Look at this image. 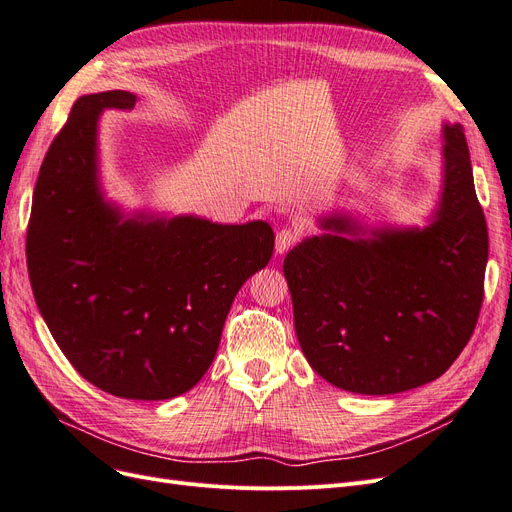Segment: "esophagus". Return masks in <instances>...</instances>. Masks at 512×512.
<instances>
[{"label": "esophagus", "mask_w": 512, "mask_h": 512, "mask_svg": "<svg viewBox=\"0 0 512 512\" xmlns=\"http://www.w3.org/2000/svg\"><path fill=\"white\" fill-rule=\"evenodd\" d=\"M297 239H299L297 232L290 230V228H282L280 232H277V237H275V252L277 254H286L290 247L297 243Z\"/></svg>", "instance_id": "1"}]
</instances>
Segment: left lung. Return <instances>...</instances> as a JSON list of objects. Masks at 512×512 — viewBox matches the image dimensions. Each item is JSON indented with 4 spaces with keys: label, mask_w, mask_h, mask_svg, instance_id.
I'll return each instance as SVG.
<instances>
[{
    "label": "left lung",
    "mask_w": 512,
    "mask_h": 512,
    "mask_svg": "<svg viewBox=\"0 0 512 512\" xmlns=\"http://www.w3.org/2000/svg\"><path fill=\"white\" fill-rule=\"evenodd\" d=\"M284 258L307 363L337 389L393 395L440 378L476 327L489 235L459 123L442 126V192L427 226L367 228L346 211Z\"/></svg>",
    "instance_id": "1"
}]
</instances>
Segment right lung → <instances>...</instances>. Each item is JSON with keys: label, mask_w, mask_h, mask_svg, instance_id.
I'll return each mask as SVG.
<instances>
[{"label": "right lung", "mask_w": 512, "mask_h": 512, "mask_svg": "<svg viewBox=\"0 0 512 512\" xmlns=\"http://www.w3.org/2000/svg\"><path fill=\"white\" fill-rule=\"evenodd\" d=\"M130 91L74 102L34 190L27 269L53 339L79 374L123 399L177 397L205 376L239 288L267 267L273 228L123 211L100 181L98 126Z\"/></svg>", "instance_id": "obj_1"}]
</instances>
